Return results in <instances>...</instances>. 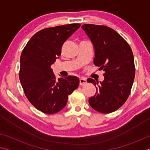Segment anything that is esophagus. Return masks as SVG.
<instances>
[{
	"mask_svg": "<svg viewBox=\"0 0 150 150\" xmlns=\"http://www.w3.org/2000/svg\"><path fill=\"white\" fill-rule=\"evenodd\" d=\"M87 79L84 77H81L79 79V85H85V84H87Z\"/></svg>",
	"mask_w": 150,
	"mask_h": 150,
	"instance_id": "esophagus-1",
	"label": "esophagus"
}]
</instances>
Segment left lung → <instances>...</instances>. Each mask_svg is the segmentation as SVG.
Instances as JSON below:
<instances>
[{"instance_id": "1", "label": "left lung", "mask_w": 150, "mask_h": 150, "mask_svg": "<svg viewBox=\"0 0 150 150\" xmlns=\"http://www.w3.org/2000/svg\"><path fill=\"white\" fill-rule=\"evenodd\" d=\"M81 28L95 48L94 64L105 71L103 82L87 79L97 86L95 95L89 98L88 103L99 112H112L121 107L130 95L135 77L132 51L126 40L110 28L88 24Z\"/></svg>"}]
</instances>
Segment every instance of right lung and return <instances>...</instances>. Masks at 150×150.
Returning a JSON list of instances; mask_svg holds the SVG:
<instances>
[{
  "label": "right lung",
  "instance_id": "add662e5",
  "mask_svg": "<svg viewBox=\"0 0 150 150\" xmlns=\"http://www.w3.org/2000/svg\"><path fill=\"white\" fill-rule=\"evenodd\" d=\"M80 26L70 24L43 29L33 35L22 50L20 83L30 103L42 112L52 115L62 110L68 95L79 85L75 76L57 79L51 65L61 55L64 42Z\"/></svg>",
  "mask_w": 150,
  "mask_h": 150
}]
</instances>
